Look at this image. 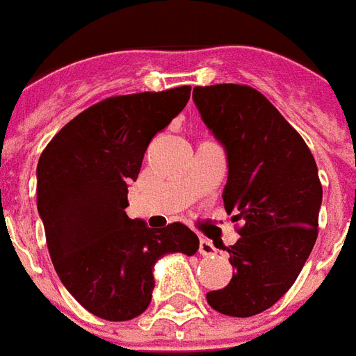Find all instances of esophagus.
<instances>
[{"label":"esophagus","instance_id":"obj_1","mask_svg":"<svg viewBox=\"0 0 356 356\" xmlns=\"http://www.w3.org/2000/svg\"><path fill=\"white\" fill-rule=\"evenodd\" d=\"M199 253L203 254V257H209V254L216 253V249H214V245L209 239H201L199 241Z\"/></svg>","mask_w":356,"mask_h":356}]
</instances>
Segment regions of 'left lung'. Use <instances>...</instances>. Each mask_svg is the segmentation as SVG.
Returning <instances> with one entry per match:
<instances>
[{"label": "left lung", "mask_w": 356, "mask_h": 356, "mask_svg": "<svg viewBox=\"0 0 356 356\" xmlns=\"http://www.w3.org/2000/svg\"><path fill=\"white\" fill-rule=\"evenodd\" d=\"M193 102L228 155L222 199L241 238L226 247L236 268L207 301L228 316L270 309L299 276L318 236L322 184L311 149L263 93L241 84L193 88Z\"/></svg>", "instance_id": "1"}]
</instances>
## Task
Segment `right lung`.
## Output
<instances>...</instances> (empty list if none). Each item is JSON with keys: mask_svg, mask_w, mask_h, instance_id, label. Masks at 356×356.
<instances>
[{"mask_svg": "<svg viewBox=\"0 0 356 356\" xmlns=\"http://www.w3.org/2000/svg\"><path fill=\"white\" fill-rule=\"evenodd\" d=\"M190 86L95 103L53 136L38 161V213L63 286L95 316L124 322L151 303L153 266L191 257L199 239L180 222L147 228L126 214L143 153L190 99Z\"/></svg>", "mask_w": 356, "mask_h": 356, "instance_id": "1", "label": "right lung"}]
</instances>
